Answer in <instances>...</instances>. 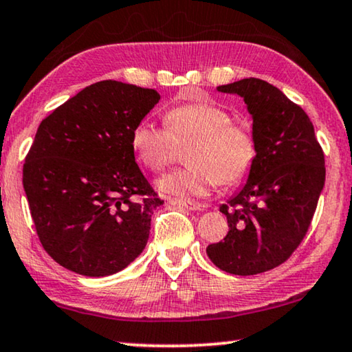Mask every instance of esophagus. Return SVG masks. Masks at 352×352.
<instances>
[{
  "mask_svg": "<svg viewBox=\"0 0 352 352\" xmlns=\"http://www.w3.org/2000/svg\"><path fill=\"white\" fill-rule=\"evenodd\" d=\"M167 202H169L170 206H177V207H182V208L191 210V212H201V210L204 208V206H201V204H196V202H188V201H182V199H174V197H169V199H167Z\"/></svg>",
  "mask_w": 352,
  "mask_h": 352,
  "instance_id": "obj_1",
  "label": "esophagus"
}]
</instances>
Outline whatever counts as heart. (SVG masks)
<instances>
[{
	"instance_id": "1",
	"label": "heart",
	"mask_w": 352,
	"mask_h": 352,
	"mask_svg": "<svg viewBox=\"0 0 352 352\" xmlns=\"http://www.w3.org/2000/svg\"><path fill=\"white\" fill-rule=\"evenodd\" d=\"M166 128L140 122L131 133L133 151L146 169L164 170L175 145H188L185 169L161 177L156 188L182 199L206 196L217 183L232 185L248 174L256 158L253 134L234 123L226 109L212 102H188L170 109Z\"/></svg>"
}]
</instances>
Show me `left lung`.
<instances>
[{
  "label": "left lung",
  "mask_w": 352,
  "mask_h": 352,
  "mask_svg": "<svg viewBox=\"0 0 352 352\" xmlns=\"http://www.w3.org/2000/svg\"><path fill=\"white\" fill-rule=\"evenodd\" d=\"M218 91L243 98L256 158L245 185L219 207L229 232L207 246V256L228 274H262L283 264L305 237L326 182L324 153L305 110L269 82L250 77Z\"/></svg>",
  "instance_id": "8db88e82"
}]
</instances>
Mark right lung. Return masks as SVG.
I'll return each mask as SVG.
<instances>
[{"label": "right lung", "instance_id": "right-lung-1", "mask_svg": "<svg viewBox=\"0 0 352 352\" xmlns=\"http://www.w3.org/2000/svg\"><path fill=\"white\" fill-rule=\"evenodd\" d=\"M161 94L102 80L67 99L36 133L23 188L44 250L65 269L107 276L142 253L156 197L131 146Z\"/></svg>", "mask_w": 352, "mask_h": 352}]
</instances>
